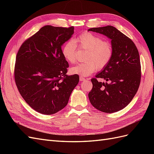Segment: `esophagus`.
Segmentation results:
<instances>
[{
	"instance_id": "esophagus-1",
	"label": "esophagus",
	"mask_w": 154,
	"mask_h": 154,
	"mask_svg": "<svg viewBox=\"0 0 154 154\" xmlns=\"http://www.w3.org/2000/svg\"><path fill=\"white\" fill-rule=\"evenodd\" d=\"M80 80L81 82H82V81H85V78H83V76H80Z\"/></svg>"
}]
</instances>
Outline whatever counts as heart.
<instances>
[{
    "instance_id": "heart-1",
    "label": "heart",
    "mask_w": 154,
    "mask_h": 154,
    "mask_svg": "<svg viewBox=\"0 0 154 154\" xmlns=\"http://www.w3.org/2000/svg\"><path fill=\"white\" fill-rule=\"evenodd\" d=\"M77 47L87 51L84 58L86 62L72 67L70 72L82 76L91 75L96 69H103L108 66L113 56V47L110 42L91 32H84L74 41H67L63 46V57L68 62L75 63Z\"/></svg>"
}]
</instances>
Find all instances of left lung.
Listing matches in <instances>:
<instances>
[{"label":"left lung","mask_w":154,"mask_h":154,"mask_svg":"<svg viewBox=\"0 0 154 154\" xmlns=\"http://www.w3.org/2000/svg\"><path fill=\"white\" fill-rule=\"evenodd\" d=\"M88 31L108 36L114 51L108 66L91 79L92 88L88 98L96 109L105 113L116 112L130 103L140 85L141 69L138 50L131 39L113 26ZM97 78H103L108 83L100 82Z\"/></svg>","instance_id":"obj_1"}]
</instances>
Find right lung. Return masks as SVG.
<instances>
[{"instance_id":"right-lung-1","label":"right lung","mask_w":154,"mask_h":154,"mask_svg":"<svg viewBox=\"0 0 154 154\" xmlns=\"http://www.w3.org/2000/svg\"><path fill=\"white\" fill-rule=\"evenodd\" d=\"M73 33V26H45L18 51L14 68L17 87L39 113L51 115L63 109L79 82L78 74H67L69 63L62 52V45Z\"/></svg>"}]
</instances>
